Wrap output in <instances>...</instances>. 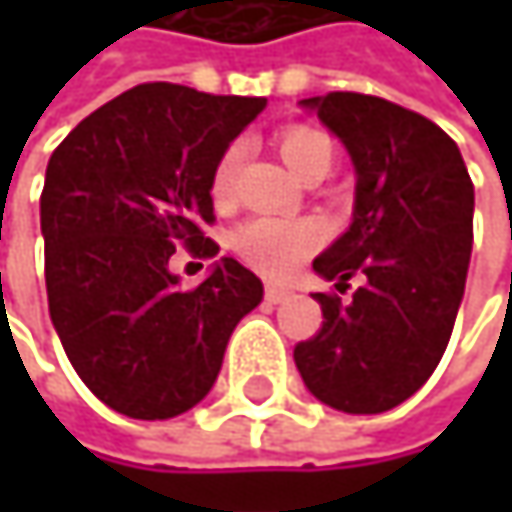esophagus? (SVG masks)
Segmentation results:
<instances>
[{"label": "esophagus", "instance_id": "1", "mask_svg": "<svg viewBox=\"0 0 512 512\" xmlns=\"http://www.w3.org/2000/svg\"><path fill=\"white\" fill-rule=\"evenodd\" d=\"M263 296H266V302H269V305H281V302H287V299H290L293 293H290L287 287H278V284H266V293H263Z\"/></svg>", "mask_w": 512, "mask_h": 512}]
</instances>
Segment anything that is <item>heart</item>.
I'll return each instance as SVG.
<instances>
[{"instance_id": "heart-1", "label": "heart", "mask_w": 512, "mask_h": 512, "mask_svg": "<svg viewBox=\"0 0 512 512\" xmlns=\"http://www.w3.org/2000/svg\"><path fill=\"white\" fill-rule=\"evenodd\" d=\"M278 148L287 165L305 177L311 168L326 165L332 168L335 145L326 133L311 127H287L278 133ZM246 156V145L237 139L231 142L213 165L210 192L216 201H228L237 189L240 165ZM323 243V225L317 219H278V216H255L243 222L234 234V249L249 266L269 278L290 275L305 257Z\"/></svg>"}]
</instances>
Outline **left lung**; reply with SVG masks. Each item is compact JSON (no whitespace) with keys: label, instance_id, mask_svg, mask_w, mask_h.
I'll use <instances>...</instances> for the list:
<instances>
[{"label":"left lung","instance_id":"left-lung-1","mask_svg":"<svg viewBox=\"0 0 512 512\" xmlns=\"http://www.w3.org/2000/svg\"><path fill=\"white\" fill-rule=\"evenodd\" d=\"M356 165L350 231L314 260L353 302L314 293L323 326L296 344L308 391L341 412L376 415L409 400L454 332L471 260L474 186L457 142L391 100L332 91L302 100Z\"/></svg>","mask_w":512,"mask_h":512}]
</instances>
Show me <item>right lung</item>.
I'll use <instances>...</instances> for the list:
<instances>
[{
	"label": "right lung",
	"mask_w": 512,
	"mask_h": 512,
	"mask_svg": "<svg viewBox=\"0 0 512 512\" xmlns=\"http://www.w3.org/2000/svg\"><path fill=\"white\" fill-rule=\"evenodd\" d=\"M266 106L148 82L109 100L52 151L41 192L50 317L79 379L109 409L165 421L207 397L263 284L234 257L183 290V246L216 257L210 174Z\"/></svg>",
	"instance_id": "obj_1"
}]
</instances>
